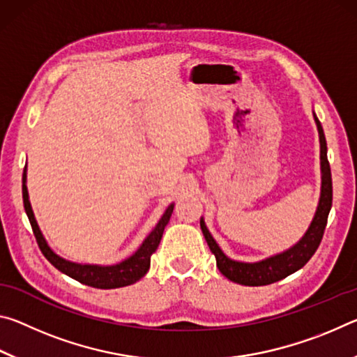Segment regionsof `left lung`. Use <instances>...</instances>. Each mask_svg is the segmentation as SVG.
Segmentation results:
<instances>
[{
  "mask_svg": "<svg viewBox=\"0 0 357 357\" xmlns=\"http://www.w3.org/2000/svg\"><path fill=\"white\" fill-rule=\"evenodd\" d=\"M315 118L318 134H319V160H321V195H319V203L317 208L315 217L310 223L304 236L301 238L298 244H294L291 249L279 253V255L269 257L257 263H243L234 261L228 258L222 252L219 244L215 243L213 234L209 233L204 223L203 217L200 220V227L203 236L206 239L211 252L214 253L217 268L220 273L227 277L228 280L234 283H241L245 287H261L269 285V283L279 282L285 279L289 274L296 273L301 268H304L305 263L313 257L317 252L319 243H321L326 223H328V215L332 206V178H331V167L328 160V146H326V137L317 114L313 113Z\"/></svg>",
  "mask_w": 357,
  "mask_h": 357,
  "instance_id": "obj_1",
  "label": "left lung"
}]
</instances>
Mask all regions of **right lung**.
Returning <instances> with one entry per match:
<instances>
[{"label": "right lung", "mask_w": 357, "mask_h": 357, "mask_svg": "<svg viewBox=\"0 0 357 357\" xmlns=\"http://www.w3.org/2000/svg\"><path fill=\"white\" fill-rule=\"evenodd\" d=\"M23 206H25L26 215L31 223L33 233L38 241V245L40 252L44 253V257L50 261L58 271H61L63 274L72 277L77 282L83 283V285L93 287V288H100V289H112V288H121L132 285L142 279V277L148 273L149 264H151V255L157 250V247L160 244L162 234H164V229L167 227L168 220H170L174 204L172 203L170 206L167 208L164 215L160 217L159 223H157L155 228L148 234V238L143 241L134 255L129 257L124 261L112 266H99V264H80L74 261H68V259L61 258L56 255L55 252L50 249V245L47 244V241L42 234L38 222L34 219V213L31 209V203H29L28 197V189H26V167L25 172H23Z\"/></svg>", "instance_id": "add662e5"}]
</instances>
